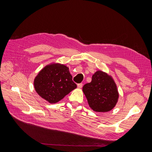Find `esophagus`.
Instances as JSON below:
<instances>
[{
	"mask_svg": "<svg viewBox=\"0 0 152 152\" xmlns=\"http://www.w3.org/2000/svg\"><path fill=\"white\" fill-rule=\"evenodd\" d=\"M82 86H83V84L82 83H78L77 84V87L78 88H82Z\"/></svg>",
	"mask_w": 152,
	"mask_h": 152,
	"instance_id": "34e87169",
	"label": "esophagus"
}]
</instances>
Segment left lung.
Instances as JSON below:
<instances>
[{
  "label": "left lung",
  "mask_w": 152,
  "mask_h": 152,
  "mask_svg": "<svg viewBox=\"0 0 152 152\" xmlns=\"http://www.w3.org/2000/svg\"><path fill=\"white\" fill-rule=\"evenodd\" d=\"M82 90L89 106L94 111L108 112L118 103L117 85L111 75L102 70H98L93 75L91 82L85 84Z\"/></svg>",
  "instance_id": "left-lung-1"
}]
</instances>
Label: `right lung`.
Segmentation results:
<instances>
[{"label":"right lung","instance_id":"obj_1","mask_svg":"<svg viewBox=\"0 0 152 152\" xmlns=\"http://www.w3.org/2000/svg\"><path fill=\"white\" fill-rule=\"evenodd\" d=\"M38 95L49 103H56L77 88L69 67L60 63H50L42 68L34 79Z\"/></svg>","mask_w":152,"mask_h":152}]
</instances>
